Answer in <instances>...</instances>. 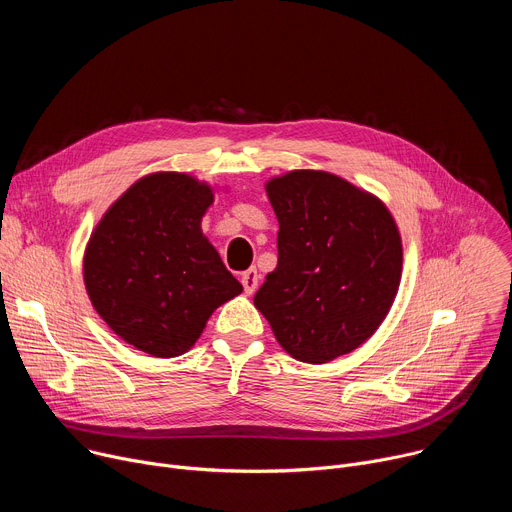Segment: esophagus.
<instances>
[{
  "label": "esophagus",
  "instance_id": "obj_1",
  "mask_svg": "<svg viewBox=\"0 0 512 512\" xmlns=\"http://www.w3.org/2000/svg\"><path fill=\"white\" fill-rule=\"evenodd\" d=\"M241 283H243L245 294H247V296H251L253 291L257 289V283H259V273H257V269H255V267H251V269L243 271V273H241Z\"/></svg>",
  "mask_w": 512,
  "mask_h": 512
}]
</instances>
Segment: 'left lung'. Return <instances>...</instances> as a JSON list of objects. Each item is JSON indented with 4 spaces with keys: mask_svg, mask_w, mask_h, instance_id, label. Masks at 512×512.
I'll use <instances>...</instances> for the list:
<instances>
[{
    "mask_svg": "<svg viewBox=\"0 0 512 512\" xmlns=\"http://www.w3.org/2000/svg\"><path fill=\"white\" fill-rule=\"evenodd\" d=\"M267 194L279 223L277 267L255 308L302 362L352 352L385 320L399 289L403 249L393 216L328 172H289Z\"/></svg>",
    "mask_w": 512,
    "mask_h": 512,
    "instance_id": "8db88e82",
    "label": "left lung"
}]
</instances>
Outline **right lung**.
<instances>
[{"mask_svg":"<svg viewBox=\"0 0 512 512\" xmlns=\"http://www.w3.org/2000/svg\"><path fill=\"white\" fill-rule=\"evenodd\" d=\"M210 204V188L186 174L145 176L89 241V298L107 326L143 352L184 354L210 314L243 291L200 231Z\"/></svg>","mask_w":512,"mask_h":512,"instance_id":"1","label":"right lung"}]
</instances>
